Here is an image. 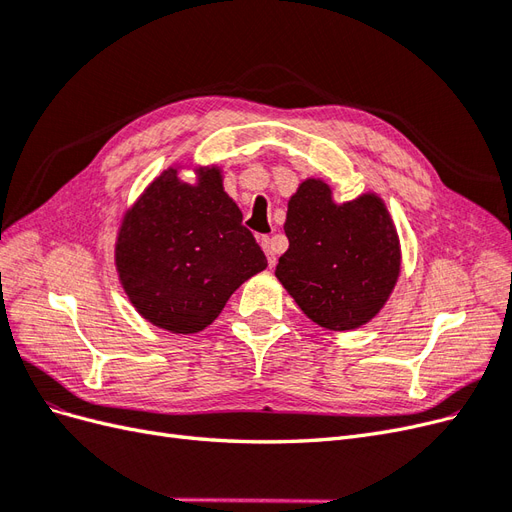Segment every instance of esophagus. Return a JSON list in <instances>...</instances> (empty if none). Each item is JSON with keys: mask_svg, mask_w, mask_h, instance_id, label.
Instances as JSON below:
<instances>
[{"mask_svg": "<svg viewBox=\"0 0 512 512\" xmlns=\"http://www.w3.org/2000/svg\"><path fill=\"white\" fill-rule=\"evenodd\" d=\"M260 245H262V250H265V254H267L269 267H275L277 256H275V252H273V243H271V239H269V237H260Z\"/></svg>", "mask_w": 512, "mask_h": 512, "instance_id": "esophagus-1", "label": "esophagus"}]
</instances>
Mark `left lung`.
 <instances>
[{"mask_svg": "<svg viewBox=\"0 0 512 512\" xmlns=\"http://www.w3.org/2000/svg\"><path fill=\"white\" fill-rule=\"evenodd\" d=\"M288 250L275 277L301 312L329 331L374 320L401 273V245L380 194L335 203L331 185L307 177L288 200Z\"/></svg>", "mask_w": 512, "mask_h": 512, "instance_id": "obj_1", "label": "left lung"}]
</instances>
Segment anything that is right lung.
Listing matches in <instances>:
<instances>
[{
    "label": "right lung",
    "mask_w": 512,
    "mask_h": 512,
    "mask_svg": "<svg viewBox=\"0 0 512 512\" xmlns=\"http://www.w3.org/2000/svg\"><path fill=\"white\" fill-rule=\"evenodd\" d=\"M173 164L123 211L115 269L132 307L153 327L190 335L207 329L267 258L224 192L218 164L194 166V183Z\"/></svg>",
    "instance_id": "1"
}]
</instances>
